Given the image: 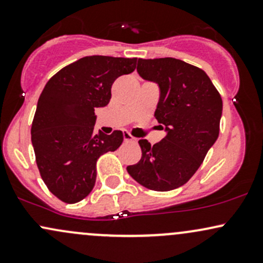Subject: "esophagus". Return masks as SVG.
<instances>
[{
  "instance_id": "obj_1",
  "label": "esophagus",
  "mask_w": 263,
  "mask_h": 263,
  "mask_svg": "<svg viewBox=\"0 0 263 263\" xmlns=\"http://www.w3.org/2000/svg\"><path fill=\"white\" fill-rule=\"evenodd\" d=\"M123 140H125V142H135L136 138L132 137L128 132H123Z\"/></svg>"
}]
</instances>
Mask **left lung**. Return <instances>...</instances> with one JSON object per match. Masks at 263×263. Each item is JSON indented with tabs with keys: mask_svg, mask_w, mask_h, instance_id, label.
I'll return each instance as SVG.
<instances>
[{
	"mask_svg": "<svg viewBox=\"0 0 263 263\" xmlns=\"http://www.w3.org/2000/svg\"><path fill=\"white\" fill-rule=\"evenodd\" d=\"M137 73L159 87L155 117L165 136L153 146L138 141L142 158L127 172L151 190L177 189L194 176L218 140L221 96L204 70L176 58L138 59Z\"/></svg>",
	"mask_w": 263,
	"mask_h": 263,
	"instance_id": "1",
	"label": "left lung"
}]
</instances>
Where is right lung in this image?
I'll use <instances>...</instances> for the list:
<instances>
[{
    "label": "right lung",
    "instance_id": "1",
    "mask_svg": "<svg viewBox=\"0 0 263 263\" xmlns=\"http://www.w3.org/2000/svg\"><path fill=\"white\" fill-rule=\"evenodd\" d=\"M137 58L84 57L64 66L45 84L32 122V144L48 189L64 203L90 194L96 162L121 146L123 135L93 132L95 108L110 102L111 86L136 69Z\"/></svg>",
    "mask_w": 263,
    "mask_h": 263
}]
</instances>
